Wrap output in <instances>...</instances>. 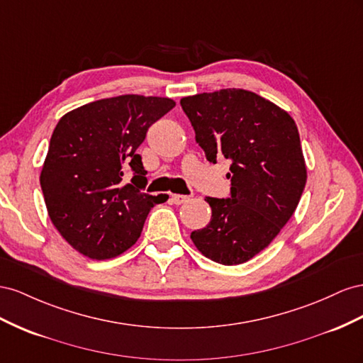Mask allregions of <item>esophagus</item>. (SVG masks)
Returning a JSON list of instances; mask_svg holds the SVG:
<instances>
[{"mask_svg": "<svg viewBox=\"0 0 363 363\" xmlns=\"http://www.w3.org/2000/svg\"><path fill=\"white\" fill-rule=\"evenodd\" d=\"M189 199H190L189 196H185V194H170V201L174 205H182V203L187 202Z\"/></svg>", "mask_w": 363, "mask_h": 363, "instance_id": "esophagus-1", "label": "esophagus"}]
</instances>
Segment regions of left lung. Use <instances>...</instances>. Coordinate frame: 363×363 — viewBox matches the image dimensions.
<instances>
[{"mask_svg":"<svg viewBox=\"0 0 363 363\" xmlns=\"http://www.w3.org/2000/svg\"><path fill=\"white\" fill-rule=\"evenodd\" d=\"M210 162L231 160V198H206L211 220L191 233L198 251L242 264L272 243L295 213L307 181L298 128L275 103L242 88L181 99Z\"/></svg>","mask_w":363,"mask_h":363,"instance_id":"8db88e82","label":"left lung"}]
</instances>
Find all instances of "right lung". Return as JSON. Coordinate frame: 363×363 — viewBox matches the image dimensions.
Listing matches in <instances>:
<instances>
[{
	"mask_svg": "<svg viewBox=\"0 0 363 363\" xmlns=\"http://www.w3.org/2000/svg\"><path fill=\"white\" fill-rule=\"evenodd\" d=\"M176 101L124 94L101 99L62 117L40 170L47 211L69 246L91 260H108L140 239L152 206L169 199L140 189L147 182L138 155L152 124ZM136 173L132 184L123 174Z\"/></svg>",
	"mask_w": 363,
	"mask_h": 363,
	"instance_id": "1",
	"label": "right lung"
}]
</instances>
